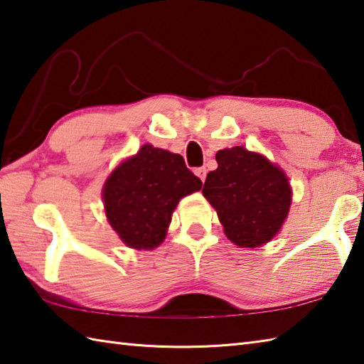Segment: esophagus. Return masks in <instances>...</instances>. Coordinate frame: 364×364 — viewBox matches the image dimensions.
Returning a JSON list of instances; mask_svg holds the SVG:
<instances>
[{
    "label": "esophagus",
    "mask_w": 364,
    "mask_h": 364,
    "mask_svg": "<svg viewBox=\"0 0 364 364\" xmlns=\"http://www.w3.org/2000/svg\"><path fill=\"white\" fill-rule=\"evenodd\" d=\"M195 174L199 177V179H201L203 182L205 181V176H207V169L203 166V168H196L195 169Z\"/></svg>",
    "instance_id": "1"
}]
</instances>
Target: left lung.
<instances>
[{
	"mask_svg": "<svg viewBox=\"0 0 364 364\" xmlns=\"http://www.w3.org/2000/svg\"><path fill=\"white\" fill-rule=\"evenodd\" d=\"M215 159L218 168L207 174L203 195L217 210L226 237L240 248L270 242L292 203L284 171L243 146L218 151Z\"/></svg>",
	"mask_w": 364,
	"mask_h": 364,
	"instance_id": "1",
	"label": "left lung"
}]
</instances>
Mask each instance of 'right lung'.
Segmentation results:
<instances>
[{"label":"right lung","instance_id":"1","mask_svg":"<svg viewBox=\"0 0 364 364\" xmlns=\"http://www.w3.org/2000/svg\"><path fill=\"white\" fill-rule=\"evenodd\" d=\"M201 179L182 155L144 144L124 160L103 185L108 223L130 248L154 250L165 240L181 199L201 190Z\"/></svg>","mask_w":364,"mask_h":364}]
</instances>
